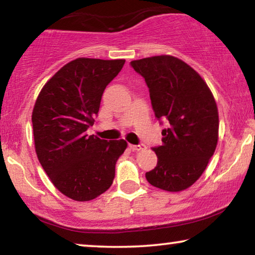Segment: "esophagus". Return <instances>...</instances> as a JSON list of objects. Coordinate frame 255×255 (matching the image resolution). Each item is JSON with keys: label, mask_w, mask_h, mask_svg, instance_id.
<instances>
[{"label": "esophagus", "mask_w": 255, "mask_h": 255, "mask_svg": "<svg viewBox=\"0 0 255 255\" xmlns=\"http://www.w3.org/2000/svg\"><path fill=\"white\" fill-rule=\"evenodd\" d=\"M130 148L132 151L139 152V151H145L146 146L145 145H130Z\"/></svg>", "instance_id": "esophagus-1"}]
</instances>
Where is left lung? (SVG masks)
<instances>
[{
  "label": "left lung",
  "instance_id": "obj_1",
  "mask_svg": "<svg viewBox=\"0 0 255 255\" xmlns=\"http://www.w3.org/2000/svg\"><path fill=\"white\" fill-rule=\"evenodd\" d=\"M145 79L155 117L168 121L162 145L153 148L155 168L146 173L152 186L182 191L196 182L218 141V109L210 88L189 65L173 55L131 61Z\"/></svg>",
  "mask_w": 255,
  "mask_h": 255
}]
</instances>
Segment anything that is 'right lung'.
<instances>
[{
    "label": "right lung",
    "instance_id": "obj_1",
    "mask_svg": "<svg viewBox=\"0 0 255 255\" xmlns=\"http://www.w3.org/2000/svg\"><path fill=\"white\" fill-rule=\"evenodd\" d=\"M124 59L78 58L41 88L32 111L34 148L45 173L65 196L86 202L109 189L128 142L87 134L106 87Z\"/></svg>",
    "mask_w": 255,
    "mask_h": 255
}]
</instances>
